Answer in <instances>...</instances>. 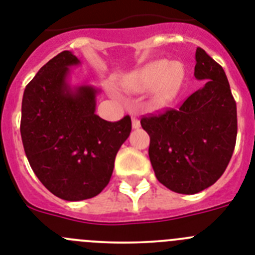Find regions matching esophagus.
Here are the masks:
<instances>
[{"mask_svg":"<svg viewBox=\"0 0 255 255\" xmlns=\"http://www.w3.org/2000/svg\"><path fill=\"white\" fill-rule=\"evenodd\" d=\"M140 121L137 118H132V128L133 129H137V128H140Z\"/></svg>","mask_w":255,"mask_h":255,"instance_id":"1","label":"esophagus"}]
</instances>
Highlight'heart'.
<instances>
[{
    "instance_id": "heart-1",
    "label": "heart",
    "mask_w": 255,
    "mask_h": 255,
    "mask_svg": "<svg viewBox=\"0 0 255 255\" xmlns=\"http://www.w3.org/2000/svg\"><path fill=\"white\" fill-rule=\"evenodd\" d=\"M185 78L186 70L182 63L161 59L130 72L121 81V87L127 92L136 94L152 88L155 105L165 106L180 95Z\"/></svg>"
}]
</instances>
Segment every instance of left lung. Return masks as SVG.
<instances>
[{
	"label": "left lung",
	"instance_id": "left-lung-1",
	"mask_svg": "<svg viewBox=\"0 0 255 255\" xmlns=\"http://www.w3.org/2000/svg\"><path fill=\"white\" fill-rule=\"evenodd\" d=\"M194 75L205 85L178 110L141 119L149 156L160 183L191 195L213 185L230 163L238 134L236 103L222 66L196 48Z\"/></svg>",
	"mask_w": 255,
	"mask_h": 255
}]
</instances>
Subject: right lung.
Returning <instances> with one entry per match:
<instances>
[{
  "mask_svg": "<svg viewBox=\"0 0 255 255\" xmlns=\"http://www.w3.org/2000/svg\"><path fill=\"white\" fill-rule=\"evenodd\" d=\"M79 64L70 51L56 55L28 83L21 103L20 133L30 167L48 191L68 201L105 189L132 129L128 115L108 122L95 113L94 86H70V68Z\"/></svg>",
  "mask_w": 255,
  "mask_h": 255,
  "instance_id": "right-lung-1",
  "label": "right lung"
}]
</instances>
